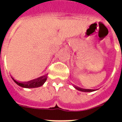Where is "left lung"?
<instances>
[{
  "label": "left lung",
  "mask_w": 122,
  "mask_h": 122,
  "mask_svg": "<svg viewBox=\"0 0 122 122\" xmlns=\"http://www.w3.org/2000/svg\"><path fill=\"white\" fill-rule=\"evenodd\" d=\"M74 87L76 89V90H78V91H80V92H94V91L97 90H90V89H83V88L78 87V86H74Z\"/></svg>",
  "instance_id": "1"
}]
</instances>
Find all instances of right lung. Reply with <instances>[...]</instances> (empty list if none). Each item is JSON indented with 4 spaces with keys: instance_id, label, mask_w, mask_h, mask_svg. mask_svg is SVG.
<instances>
[{
    "instance_id": "obj_1",
    "label": "right lung",
    "mask_w": 122,
    "mask_h": 122,
    "mask_svg": "<svg viewBox=\"0 0 122 122\" xmlns=\"http://www.w3.org/2000/svg\"><path fill=\"white\" fill-rule=\"evenodd\" d=\"M47 77L48 76H47V74H46V75H44L42 76H40L39 78H38L32 80L28 81V82H19L17 80H15L12 77V78L16 84L20 86L21 87H24V88H35V87H38L42 86L46 81Z\"/></svg>"
}]
</instances>
